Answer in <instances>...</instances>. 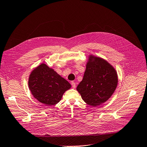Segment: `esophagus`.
Segmentation results:
<instances>
[{
    "instance_id": "obj_1",
    "label": "esophagus",
    "mask_w": 147,
    "mask_h": 147,
    "mask_svg": "<svg viewBox=\"0 0 147 147\" xmlns=\"http://www.w3.org/2000/svg\"><path fill=\"white\" fill-rule=\"evenodd\" d=\"M71 84L72 87H73V88H76V83H75L74 82L72 81L71 82Z\"/></svg>"
}]
</instances>
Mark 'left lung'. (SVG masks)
I'll return each mask as SVG.
<instances>
[{"label": "left lung", "mask_w": 147, "mask_h": 147, "mask_svg": "<svg viewBox=\"0 0 147 147\" xmlns=\"http://www.w3.org/2000/svg\"><path fill=\"white\" fill-rule=\"evenodd\" d=\"M118 84L116 70L103 59L90 55L82 80L76 89L87 105L95 107L111 98Z\"/></svg>", "instance_id": "left-lung-1"}]
</instances>
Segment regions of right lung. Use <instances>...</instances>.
Masks as SVG:
<instances>
[{"label":"right lung","instance_id":"1","mask_svg":"<svg viewBox=\"0 0 147 147\" xmlns=\"http://www.w3.org/2000/svg\"><path fill=\"white\" fill-rule=\"evenodd\" d=\"M28 84L32 95L45 106L57 104L63 93L71 88L67 80L45 63L32 71Z\"/></svg>","mask_w":147,"mask_h":147}]
</instances>
